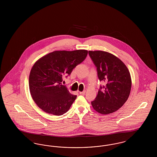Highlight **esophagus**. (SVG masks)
Returning a JSON list of instances; mask_svg holds the SVG:
<instances>
[{
	"label": "esophagus",
	"instance_id": "obj_1",
	"mask_svg": "<svg viewBox=\"0 0 157 157\" xmlns=\"http://www.w3.org/2000/svg\"><path fill=\"white\" fill-rule=\"evenodd\" d=\"M85 92H86V90H83L82 92H79V94H80L81 95H84V94H85Z\"/></svg>",
	"mask_w": 157,
	"mask_h": 157
}]
</instances>
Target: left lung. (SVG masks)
Returning a JSON list of instances; mask_svg holds the SVG:
<instances>
[{
    "label": "left lung",
    "mask_w": 157,
    "mask_h": 157,
    "mask_svg": "<svg viewBox=\"0 0 157 157\" xmlns=\"http://www.w3.org/2000/svg\"><path fill=\"white\" fill-rule=\"evenodd\" d=\"M88 53L97 67L99 81L106 82L105 86H100L97 96L91 104L101 114L115 112L129 97L131 89L130 73L126 65L110 53L101 51Z\"/></svg>",
    "instance_id": "left-lung-1"
}]
</instances>
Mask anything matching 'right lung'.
<instances>
[{"label":"right lung","instance_id":"right-lung-1","mask_svg":"<svg viewBox=\"0 0 157 157\" xmlns=\"http://www.w3.org/2000/svg\"><path fill=\"white\" fill-rule=\"evenodd\" d=\"M87 55L86 50L54 51L35 62L30 71L29 85L31 96L40 109L58 116L69 109L77 96L62 85L63 77L71 75Z\"/></svg>","mask_w":157,"mask_h":157}]
</instances>
